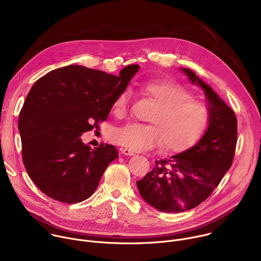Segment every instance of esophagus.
I'll list each match as a JSON object with an SVG mask.
<instances>
[{"label":"esophagus","instance_id":"esophagus-1","mask_svg":"<svg viewBox=\"0 0 261 261\" xmlns=\"http://www.w3.org/2000/svg\"><path fill=\"white\" fill-rule=\"evenodd\" d=\"M121 153L126 156H134L135 155L134 152H132L131 150H128V148H121Z\"/></svg>","mask_w":261,"mask_h":261}]
</instances>
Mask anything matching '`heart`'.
<instances>
[{"instance_id": "1", "label": "heart", "mask_w": 261, "mask_h": 261, "mask_svg": "<svg viewBox=\"0 0 261 261\" xmlns=\"http://www.w3.org/2000/svg\"><path fill=\"white\" fill-rule=\"evenodd\" d=\"M142 92L158 106L150 117L153 124L129 123L116 129L113 140L134 152H144L158 146L178 152L193 144L204 131L208 122V109L181 85L169 80L148 81L141 85ZM130 93H121L114 103L118 118L127 115Z\"/></svg>"}]
</instances>
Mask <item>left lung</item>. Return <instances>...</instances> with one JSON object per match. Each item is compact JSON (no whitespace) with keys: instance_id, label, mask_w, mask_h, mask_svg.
Instances as JSON below:
<instances>
[{"instance_id":"obj_1","label":"left lung","mask_w":261,"mask_h":261,"mask_svg":"<svg viewBox=\"0 0 261 261\" xmlns=\"http://www.w3.org/2000/svg\"><path fill=\"white\" fill-rule=\"evenodd\" d=\"M204 92L208 126L200 140L179 154L155 161L154 169L136 185L145 202L161 212L196 207L218 187L233 161L238 122L233 110L196 74L180 69Z\"/></svg>"}]
</instances>
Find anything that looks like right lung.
Wrapping results in <instances>:
<instances>
[{
	"mask_svg": "<svg viewBox=\"0 0 261 261\" xmlns=\"http://www.w3.org/2000/svg\"><path fill=\"white\" fill-rule=\"evenodd\" d=\"M138 69L127 66L117 76L69 65L34 84L20 110L18 129L27 172L45 195L77 203L95 192L119 153L110 144L92 148L81 136L107 119Z\"/></svg>",
	"mask_w": 261,
	"mask_h": 261,
	"instance_id": "obj_1",
	"label": "right lung"
}]
</instances>
